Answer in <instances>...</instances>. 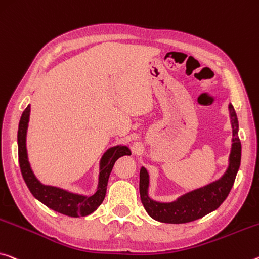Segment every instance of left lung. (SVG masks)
Here are the masks:
<instances>
[{
    "label": "left lung",
    "mask_w": 259,
    "mask_h": 259,
    "mask_svg": "<svg viewBox=\"0 0 259 259\" xmlns=\"http://www.w3.org/2000/svg\"><path fill=\"white\" fill-rule=\"evenodd\" d=\"M233 129L232 149L228 167L220 179L180 196L173 202H157L149 196L150 176L146 168L139 171V192L146 212L152 219L166 224H186L218 208L231 191L241 163V142L239 138V121L233 105L228 106Z\"/></svg>",
    "instance_id": "1"
}]
</instances>
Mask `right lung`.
Here are the masks:
<instances>
[{
  "mask_svg": "<svg viewBox=\"0 0 259 259\" xmlns=\"http://www.w3.org/2000/svg\"><path fill=\"white\" fill-rule=\"evenodd\" d=\"M30 112L31 107L28 105L23 112L22 117H20L17 142L20 171H22L24 181H25L27 188L30 189L31 194L39 202L46 205L47 207L68 217L78 218V217L91 214L104 202L106 190H107L108 179L115 161L120 157H123V155H130V149L125 145H116L110 147L105 152L100 160L99 182H98L97 191L92 196L73 194V192L64 190L62 188L46 186V184H42L36 179L27 158L26 134L28 120H30Z\"/></svg>",
  "mask_w": 259,
  "mask_h": 259,
  "instance_id": "obj_1",
  "label": "right lung"
}]
</instances>
